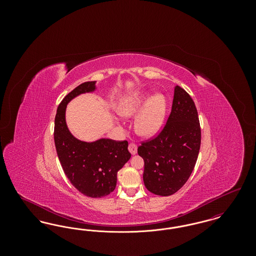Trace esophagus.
<instances>
[{
	"label": "esophagus",
	"instance_id": "1",
	"mask_svg": "<svg viewBox=\"0 0 256 256\" xmlns=\"http://www.w3.org/2000/svg\"><path fill=\"white\" fill-rule=\"evenodd\" d=\"M128 150H130V152L132 154H135L136 152H137V146L134 144V143H130V145H128Z\"/></svg>",
	"mask_w": 256,
	"mask_h": 256
}]
</instances>
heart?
Wrapping results in <instances>:
<instances>
[{"label":"heart","mask_w":256,"mask_h":256,"mask_svg":"<svg viewBox=\"0 0 256 256\" xmlns=\"http://www.w3.org/2000/svg\"><path fill=\"white\" fill-rule=\"evenodd\" d=\"M143 107L144 108L136 119L135 130L142 136L148 137L158 130L164 120L166 111L164 96L158 94L148 100V94H140L128 98L120 104L118 112L122 117L128 118L136 115Z\"/></svg>","instance_id":"obj_1"}]
</instances>
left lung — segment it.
Instances as JSON below:
<instances>
[{
  "instance_id": "1",
  "label": "left lung",
  "mask_w": 256,
  "mask_h": 256,
  "mask_svg": "<svg viewBox=\"0 0 256 256\" xmlns=\"http://www.w3.org/2000/svg\"><path fill=\"white\" fill-rule=\"evenodd\" d=\"M200 139L195 102L183 88L176 86L167 122L158 134L141 141L137 150L145 163L146 189L158 196L178 192L194 170Z\"/></svg>"
}]
</instances>
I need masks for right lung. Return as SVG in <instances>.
Returning a JSON list of instances; mask_svg holds the SVG:
<instances>
[{"label": "right lung", "instance_id": "add662e5", "mask_svg": "<svg viewBox=\"0 0 256 256\" xmlns=\"http://www.w3.org/2000/svg\"><path fill=\"white\" fill-rule=\"evenodd\" d=\"M96 82H84L64 97L58 108L54 130V145L65 176L78 192L89 198H102L113 192L118 170L132 156L126 140L100 139L86 143L76 139L67 128V104L82 93L93 91Z\"/></svg>", "mask_w": 256, "mask_h": 256}]
</instances>
